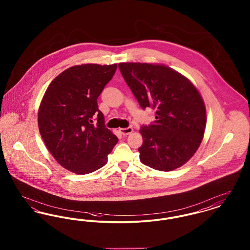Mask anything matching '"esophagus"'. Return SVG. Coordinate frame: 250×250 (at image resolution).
Instances as JSON below:
<instances>
[{
	"label": "esophagus",
	"mask_w": 250,
	"mask_h": 250,
	"mask_svg": "<svg viewBox=\"0 0 250 250\" xmlns=\"http://www.w3.org/2000/svg\"><path fill=\"white\" fill-rule=\"evenodd\" d=\"M119 131L122 133L123 135H129L133 132L132 127H125V128H120Z\"/></svg>",
	"instance_id": "obj_1"
}]
</instances>
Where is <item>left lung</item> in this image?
Segmentation results:
<instances>
[{
	"label": "left lung",
	"mask_w": 250,
	"mask_h": 250,
	"mask_svg": "<svg viewBox=\"0 0 250 250\" xmlns=\"http://www.w3.org/2000/svg\"><path fill=\"white\" fill-rule=\"evenodd\" d=\"M119 69L141 106L156 109L155 124L140 130L141 162L164 172L189 162L201 145L207 122L198 89L164 64L125 62Z\"/></svg>",
	"instance_id": "left-lung-1"
}]
</instances>
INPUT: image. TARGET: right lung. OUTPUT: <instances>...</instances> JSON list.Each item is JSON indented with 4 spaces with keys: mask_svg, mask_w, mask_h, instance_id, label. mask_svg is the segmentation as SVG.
I'll list each match as a JSON object with an SVG mask.
<instances>
[{
    "mask_svg": "<svg viewBox=\"0 0 250 250\" xmlns=\"http://www.w3.org/2000/svg\"><path fill=\"white\" fill-rule=\"evenodd\" d=\"M117 64H81L68 68L49 85L39 107L45 146L59 164L77 175L92 173L107 162L117 137L104 127L97 98ZM98 115L94 126L92 118Z\"/></svg>",
    "mask_w": 250,
    "mask_h": 250,
    "instance_id": "right-lung-1",
    "label": "right lung"
}]
</instances>
